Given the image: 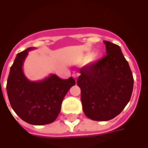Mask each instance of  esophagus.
Returning a JSON list of instances; mask_svg holds the SVG:
<instances>
[{
	"label": "esophagus",
	"instance_id": "34e87169",
	"mask_svg": "<svg viewBox=\"0 0 148 148\" xmlns=\"http://www.w3.org/2000/svg\"><path fill=\"white\" fill-rule=\"evenodd\" d=\"M72 75H73V77L76 79V78H77V77L79 76V73H78V72H77V71H74Z\"/></svg>",
	"mask_w": 148,
	"mask_h": 148
}]
</instances>
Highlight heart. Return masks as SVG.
<instances>
[{
	"mask_svg": "<svg viewBox=\"0 0 148 148\" xmlns=\"http://www.w3.org/2000/svg\"><path fill=\"white\" fill-rule=\"evenodd\" d=\"M91 57H92V55H91V54H90V55H87V56H86L87 58H91Z\"/></svg>",
	"mask_w": 148,
	"mask_h": 148,
	"instance_id": "heart-1",
	"label": "heart"
}]
</instances>
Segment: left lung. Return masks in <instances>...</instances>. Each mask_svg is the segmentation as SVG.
Returning <instances> with one entry per match:
<instances>
[{
  "label": "left lung",
  "mask_w": 148,
  "mask_h": 148,
  "mask_svg": "<svg viewBox=\"0 0 148 148\" xmlns=\"http://www.w3.org/2000/svg\"><path fill=\"white\" fill-rule=\"evenodd\" d=\"M104 43L107 55L82 68L77 81L84 113L97 121H109L121 113L130 101L134 84L121 47L109 41Z\"/></svg>",
  "instance_id": "8db88e82"
}]
</instances>
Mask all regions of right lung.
Masks as SVG:
<instances>
[{
  "mask_svg": "<svg viewBox=\"0 0 148 148\" xmlns=\"http://www.w3.org/2000/svg\"><path fill=\"white\" fill-rule=\"evenodd\" d=\"M33 49L29 47L18 53L10 68L6 90L12 108L23 121L43 125L56 120L62 100L75 85V81L71 77L63 80L55 74H50L41 81L28 80L23 65L28 51Z\"/></svg>",
  "mask_w": 148,
  "mask_h": 148,
  "instance_id": "right-lung-1",
  "label": "right lung"
}]
</instances>
